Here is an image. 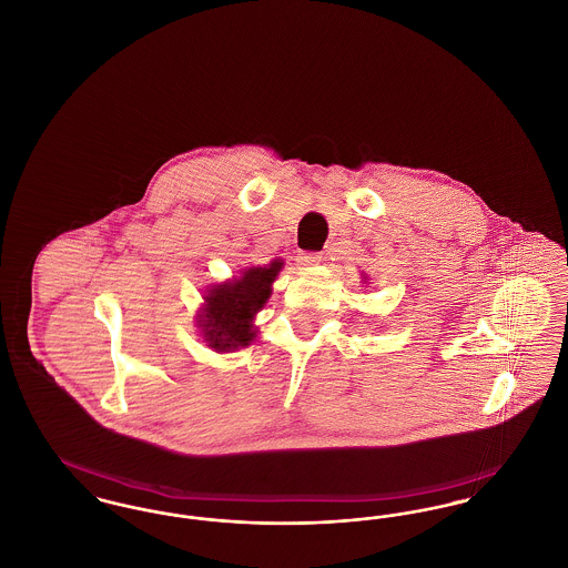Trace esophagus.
Segmentation results:
<instances>
[{
  "mask_svg": "<svg viewBox=\"0 0 568 568\" xmlns=\"http://www.w3.org/2000/svg\"><path fill=\"white\" fill-rule=\"evenodd\" d=\"M297 262H300L302 266L320 264V262H322V253H317V251H302V253H297Z\"/></svg>",
  "mask_w": 568,
  "mask_h": 568,
  "instance_id": "34e87169",
  "label": "esophagus"
}]
</instances>
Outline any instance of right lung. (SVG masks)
Wrapping results in <instances>:
<instances>
[{
    "label": "right lung",
    "instance_id": "1",
    "mask_svg": "<svg viewBox=\"0 0 568 568\" xmlns=\"http://www.w3.org/2000/svg\"><path fill=\"white\" fill-rule=\"evenodd\" d=\"M281 268L283 260H272L266 266H251L243 276L213 285L206 292L204 306L197 313V327L211 349L236 352L255 341L253 320L268 302Z\"/></svg>",
    "mask_w": 568,
    "mask_h": 568
}]
</instances>
